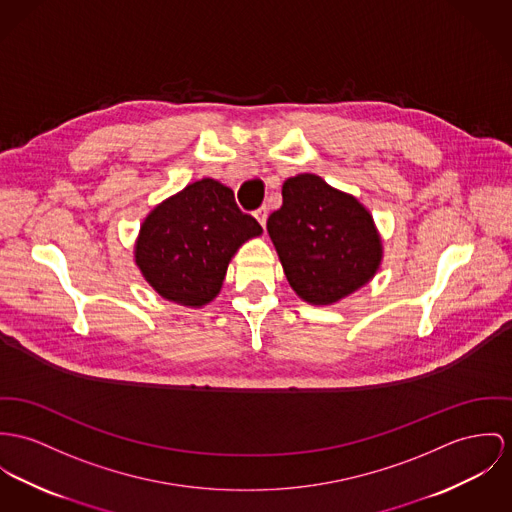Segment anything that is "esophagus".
I'll use <instances>...</instances> for the list:
<instances>
[{
    "mask_svg": "<svg viewBox=\"0 0 512 512\" xmlns=\"http://www.w3.org/2000/svg\"><path fill=\"white\" fill-rule=\"evenodd\" d=\"M267 214H269V210H267V206L263 204V206H259L257 210H255V218L259 220V224L261 226H265V222H267Z\"/></svg>",
    "mask_w": 512,
    "mask_h": 512,
    "instance_id": "obj_1",
    "label": "esophagus"
}]
</instances>
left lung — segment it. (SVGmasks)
Segmentation results:
<instances>
[{"instance_id": "1", "label": "left lung", "mask_w": 512, "mask_h": 512, "mask_svg": "<svg viewBox=\"0 0 512 512\" xmlns=\"http://www.w3.org/2000/svg\"><path fill=\"white\" fill-rule=\"evenodd\" d=\"M284 275L310 304H333L366 284L382 259L372 216L321 177L282 185V206L267 220Z\"/></svg>"}]
</instances>
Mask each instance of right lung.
Masks as SVG:
<instances>
[{
	"label": "right lung",
	"instance_id": "add662e5",
	"mask_svg": "<svg viewBox=\"0 0 512 512\" xmlns=\"http://www.w3.org/2000/svg\"><path fill=\"white\" fill-rule=\"evenodd\" d=\"M261 232L259 222L239 210L232 189L202 179L144 220L136 263L163 298L204 306L220 292L237 247Z\"/></svg>",
	"mask_w": 512,
	"mask_h": 512
}]
</instances>
